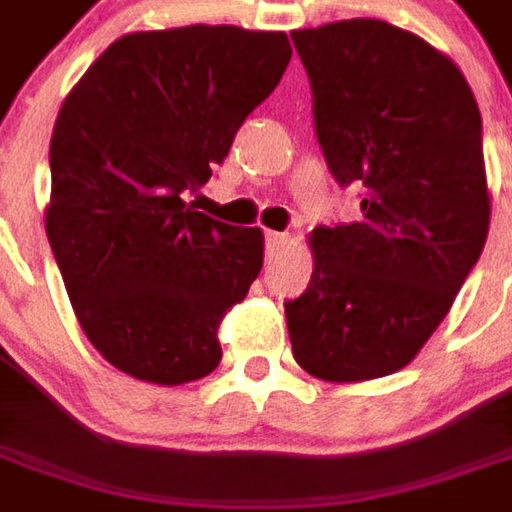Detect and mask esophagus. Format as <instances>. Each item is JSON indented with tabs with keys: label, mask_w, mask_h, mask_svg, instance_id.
<instances>
[{
	"label": "esophagus",
	"mask_w": 512,
	"mask_h": 512,
	"mask_svg": "<svg viewBox=\"0 0 512 512\" xmlns=\"http://www.w3.org/2000/svg\"><path fill=\"white\" fill-rule=\"evenodd\" d=\"M285 241H288V235H285V233H277V230H268V233H266L268 255H274V252H277L279 246L285 244Z\"/></svg>",
	"instance_id": "obj_1"
}]
</instances>
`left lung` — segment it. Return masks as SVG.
Instances as JSON below:
<instances>
[{
    "instance_id": "1",
    "label": "left lung",
    "mask_w": 512,
    "mask_h": 512,
    "mask_svg": "<svg viewBox=\"0 0 512 512\" xmlns=\"http://www.w3.org/2000/svg\"><path fill=\"white\" fill-rule=\"evenodd\" d=\"M315 136L356 222L315 227V268L285 301L293 356L323 381L397 373L450 312L488 235L483 120L463 73L376 18L290 32Z\"/></svg>"
}]
</instances>
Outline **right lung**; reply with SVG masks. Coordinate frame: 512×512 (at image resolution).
Here are the masks:
<instances>
[{"label":"right lung","mask_w":512,"mask_h":512,"mask_svg":"<svg viewBox=\"0 0 512 512\" xmlns=\"http://www.w3.org/2000/svg\"><path fill=\"white\" fill-rule=\"evenodd\" d=\"M285 32L194 27L115 40L51 134L46 233L87 340L150 384L222 359L216 329L263 268V233L186 202L290 62Z\"/></svg>","instance_id":"add662e5"}]
</instances>
